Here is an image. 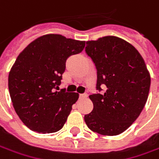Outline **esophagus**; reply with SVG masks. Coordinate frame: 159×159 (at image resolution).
I'll list each match as a JSON object with an SVG mask.
<instances>
[{
  "label": "esophagus",
  "instance_id": "34e87169",
  "mask_svg": "<svg viewBox=\"0 0 159 159\" xmlns=\"http://www.w3.org/2000/svg\"><path fill=\"white\" fill-rule=\"evenodd\" d=\"M87 97H88V94H86V93H84V94H81V95H80V98H81V99L87 98Z\"/></svg>",
  "mask_w": 159,
  "mask_h": 159
}]
</instances>
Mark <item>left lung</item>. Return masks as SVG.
<instances>
[{"instance_id":"8db88e82","label":"left lung","mask_w":159,"mask_h":159,"mask_svg":"<svg viewBox=\"0 0 159 159\" xmlns=\"http://www.w3.org/2000/svg\"><path fill=\"white\" fill-rule=\"evenodd\" d=\"M85 51L96 68L94 109L84 119L89 128L102 135H118L139 117L148 99L150 77L143 59L125 40L106 36L87 41ZM105 86L104 93L101 87Z\"/></svg>"}]
</instances>
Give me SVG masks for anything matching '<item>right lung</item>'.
I'll return each mask as SVG.
<instances>
[{"label": "right lung", "mask_w": 159, "mask_h": 159, "mask_svg": "<svg viewBox=\"0 0 159 159\" xmlns=\"http://www.w3.org/2000/svg\"><path fill=\"white\" fill-rule=\"evenodd\" d=\"M85 41L47 34L31 42L9 74V91L16 112L32 131L50 134L66 122L78 93L59 90L68 57L82 51Z\"/></svg>", "instance_id": "obj_1"}]
</instances>
